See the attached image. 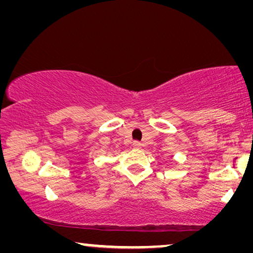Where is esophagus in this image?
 <instances>
[{
    "label": "esophagus",
    "instance_id": "obj_1",
    "mask_svg": "<svg viewBox=\"0 0 253 253\" xmlns=\"http://www.w3.org/2000/svg\"><path fill=\"white\" fill-rule=\"evenodd\" d=\"M132 146H134V148H140L142 147V144H140L139 142H137V140H135V142L132 143Z\"/></svg>",
    "mask_w": 253,
    "mask_h": 253
}]
</instances>
